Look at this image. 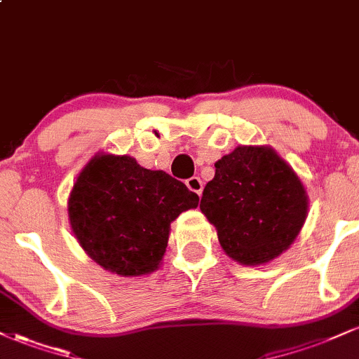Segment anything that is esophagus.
<instances>
[{"instance_id":"esophagus-1","label":"esophagus","mask_w":359,"mask_h":359,"mask_svg":"<svg viewBox=\"0 0 359 359\" xmlns=\"http://www.w3.org/2000/svg\"><path fill=\"white\" fill-rule=\"evenodd\" d=\"M185 185H187L189 187V191H192V192H196L197 196H203V189H204V184H203V180L199 179V177H191V179H187L185 180Z\"/></svg>"}]
</instances>
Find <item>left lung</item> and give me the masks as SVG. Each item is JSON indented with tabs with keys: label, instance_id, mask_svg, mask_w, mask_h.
<instances>
[{
	"label": "left lung",
	"instance_id": "obj_1",
	"mask_svg": "<svg viewBox=\"0 0 359 359\" xmlns=\"http://www.w3.org/2000/svg\"><path fill=\"white\" fill-rule=\"evenodd\" d=\"M201 211L229 258L262 265L294 243L307 217L302 182L270 147H236L214 163Z\"/></svg>",
	"mask_w": 359,
	"mask_h": 359
}]
</instances>
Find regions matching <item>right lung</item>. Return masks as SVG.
I'll list each match as a JSON object with an SVG mask.
<instances>
[{"label":"right lung","instance_id":"add662e5","mask_svg":"<svg viewBox=\"0 0 359 359\" xmlns=\"http://www.w3.org/2000/svg\"><path fill=\"white\" fill-rule=\"evenodd\" d=\"M199 196L163 170L128 155L97 154L82 168L69 197V221L82 250L123 277L158 269L170 222L197 208Z\"/></svg>","mask_w":359,"mask_h":359}]
</instances>
